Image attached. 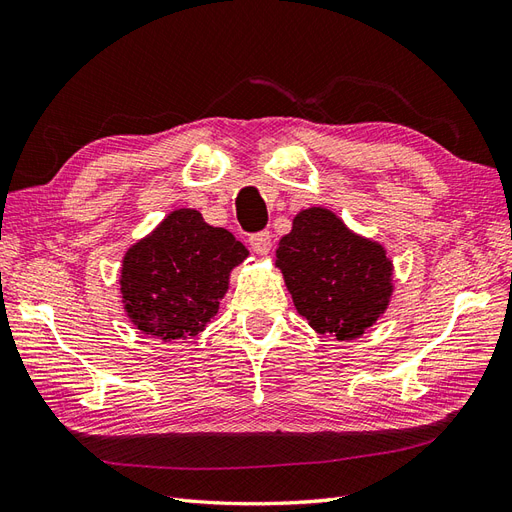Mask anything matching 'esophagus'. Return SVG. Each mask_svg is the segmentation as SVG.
Masks as SVG:
<instances>
[{"label":"esophagus","instance_id":"obj_1","mask_svg":"<svg viewBox=\"0 0 512 512\" xmlns=\"http://www.w3.org/2000/svg\"><path fill=\"white\" fill-rule=\"evenodd\" d=\"M250 245H252V250H254L258 256H267V254L271 252V247H273L271 232H258V235H252Z\"/></svg>","mask_w":512,"mask_h":512}]
</instances>
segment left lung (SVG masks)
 Listing matches in <instances>:
<instances>
[{"instance_id": "1", "label": "left lung", "mask_w": 512, "mask_h": 512, "mask_svg": "<svg viewBox=\"0 0 512 512\" xmlns=\"http://www.w3.org/2000/svg\"><path fill=\"white\" fill-rule=\"evenodd\" d=\"M275 267L309 327L339 342L361 337L386 312L395 288L384 245L356 235L324 207L294 215L277 243Z\"/></svg>"}]
</instances>
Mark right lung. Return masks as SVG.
<instances>
[{
  "mask_svg": "<svg viewBox=\"0 0 512 512\" xmlns=\"http://www.w3.org/2000/svg\"><path fill=\"white\" fill-rule=\"evenodd\" d=\"M247 254L241 241L209 226L196 209L170 211L123 256V309L138 331L162 342L196 337L218 314L230 271Z\"/></svg>",
  "mask_w": 512,
  "mask_h": 512,
  "instance_id": "1",
  "label": "right lung"
}]
</instances>
